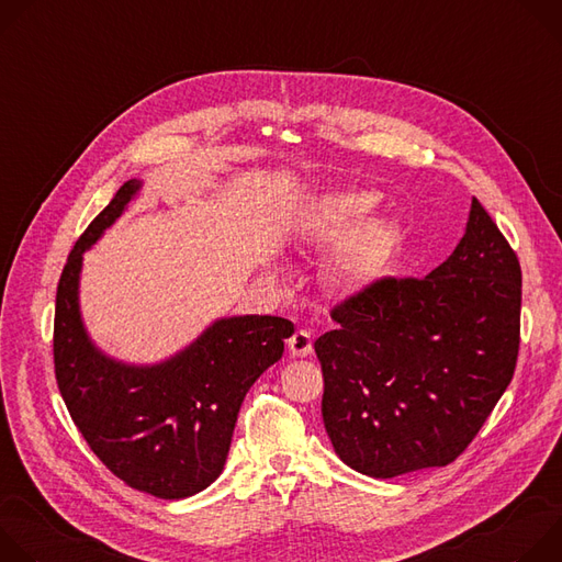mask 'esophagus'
I'll return each mask as SVG.
<instances>
[{
  "label": "esophagus",
  "instance_id": "obj_1",
  "mask_svg": "<svg viewBox=\"0 0 562 562\" xmlns=\"http://www.w3.org/2000/svg\"><path fill=\"white\" fill-rule=\"evenodd\" d=\"M286 345H289L291 356L304 358V356H308V353L313 351V336H311V331H306V329H297V331L289 338Z\"/></svg>",
  "mask_w": 562,
  "mask_h": 562
}]
</instances>
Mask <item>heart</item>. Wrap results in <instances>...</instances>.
Here are the masks:
<instances>
[{
	"label": "heart",
	"mask_w": 562,
	"mask_h": 562,
	"mask_svg": "<svg viewBox=\"0 0 562 562\" xmlns=\"http://www.w3.org/2000/svg\"><path fill=\"white\" fill-rule=\"evenodd\" d=\"M378 198L369 191H342L329 195L319 206L308 235L315 243H338L329 273L338 286L353 289L369 280L393 254L400 226L386 215L367 214L373 211Z\"/></svg>",
	"instance_id": "b5f03b06"
}]
</instances>
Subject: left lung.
<instances>
[{
    "mask_svg": "<svg viewBox=\"0 0 562 562\" xmlns=\"http://www.w3.org/2000/svg\"><path fill=\"white\" fill-rule=\"evenodd\" d=\"M520 262L475 198L453 254L425 278H380L315 340L323 420L340 460L371 477L453 462L514 378Z\"/></svg>",
    "mask_w": 562,
    "mask_h": 562,
    "instance_id": "left-lung-1",
    "label": "left lung"
}]
</instances>
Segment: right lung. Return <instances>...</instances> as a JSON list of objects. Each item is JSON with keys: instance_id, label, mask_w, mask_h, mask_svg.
I'll return each instance as SVG.
<instances>
[{"instance_id": "obj_1", "label": "right lung", "mask_w": 562, "mask_h": 562, "mask_svg": "<svg viewBox=\"0 0 562 562\" xmlns=\"http://www.w3.org/2000/svg\"><path fill=\"white\" fill-rule=\"evenodd\" d=\"M139 189V180L124 182L66 260L55 297V378L75 427L120 480L180 501L222 473L243 400L282 358L293 323L278 315L220 317L159 364H126L102 353L79 313L82 256Z\"/></svg>"}]
</instances>
